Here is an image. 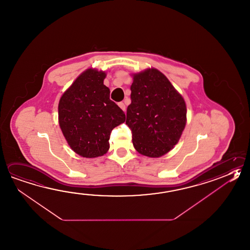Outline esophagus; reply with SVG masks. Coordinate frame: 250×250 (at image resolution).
<instances>
[{
    "label": "esophagus",
    "mask_w": 250,
    "mask_h": 250,
    "mask_svg": "<svg viewBox=\"0 0 250 250\" xmlns=\"http://www.w3.org/2000/svg\"><path fill=\"white\" fill-rule=\"evenodd\" d=\"M118 106H119L120 108H122L124 111H125V108H126V107H125V103H119V104H118Z\"/></svg>",
    "instance_id": "34e87169"
}]
</instances>
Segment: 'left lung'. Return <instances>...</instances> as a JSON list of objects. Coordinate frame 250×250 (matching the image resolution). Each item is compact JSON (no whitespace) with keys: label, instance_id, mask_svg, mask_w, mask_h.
Wrapping results in <instances>:
<instances>
[{"label":"left lung","instance_id":"1","mask_svg":"<svg viewBox=\"0 0 250 250\" xmlns=\"http://www.w3.org/2000/svg\"><path fill=\"white\" fill-rule=\"evenodd\" d=\"M132 103L125 124L140 154L160 157L172 149L184 131L187 106L169 80L155 68L132 75Z\"/></svg>","mask_w":250,"mask_h":250}]
</instances>
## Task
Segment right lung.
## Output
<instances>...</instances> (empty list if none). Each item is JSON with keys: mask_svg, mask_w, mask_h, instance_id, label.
Listing matches in <instances>:
<instances>
[{"mask_svg": "<svg viewBox=\"0 0 250 250\" xmlns=\"http://www.w3.org/2000/svg\"><path fill=\"white\" fill-rule=\"evenodd\" d=\"M106 73L95 69L82 72L62 95L58 120L71 149L86 158L104 156L110 132L125 121V115L109 99L104 84Z\"/></svg>", "mask_w": 250, "mask_h": 250, "instance_id": "1", "label": "right lung"}]
</instances>
